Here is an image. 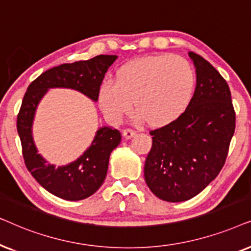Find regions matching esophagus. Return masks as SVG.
<instances>
[{
    "instance_id": "1",
    "label": "esophagus",
    "mask_w": 251,
    "mask_h": 251,
    "mask_svg": "<svg viewBox=\"0 0 251 251\" xmlns=\"http://www.w3.org/2000/svg\"><path fill=\"white\" fill-rule=\"evenodd\" d=\"M123 135L126 140H128L135 135V131H133V129H131V128H126L123 131Z\"/></svg>"
}]
</instances>
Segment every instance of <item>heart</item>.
<instances>
[{
    "instance_id": "heart-1",
    "label": "heart",
    "mask_w": 251,
    "mask_h": 251,
    "mask_svg": "<svg viewBox=\"0 0 251 251\" xmlns=\"http://www.w3.org/2000/svg\"><path fill=\"white\" fill-rule=\"evenodd\" d=\"M195 88V73L187 59L164 53L133 59L117 70L116 83L100 87L99 103L104 115L119 123L132 109L151 127L180 118Z\"/></svg>"
}]
</instances>
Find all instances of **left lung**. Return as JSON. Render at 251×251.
Returning a JSON list of instances; mask_svg holds the SVG:
<instances>
[{"label":"left lung","mask_w":251,"mask_h":251,"mask_svg":"<svg viewBox=\"0 0 251 251\" xmlns=\"http://www.w3.org/2000/svg\"><path fill=\"white\" fill-rule=\"evenodd\" d=\"M196 69L195 92L185 113L150 132L145 180L157 198L182 202L202 192L223 169L235 131L229 87L202 56L189 51Z\"/></svg>","instance_id":"1"}]
</instances>
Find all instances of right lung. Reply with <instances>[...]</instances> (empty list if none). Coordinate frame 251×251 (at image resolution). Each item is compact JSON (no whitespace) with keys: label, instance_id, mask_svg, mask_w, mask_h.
I'll return each instance as SVG.
<instances>
[{"label":"right lung","instance_id":"1","mask_svg":"<svg viewBox=\"0 0 251 251\" xmlns=\"http://www.w3.org/2000/svg\"><path fill=\"white\" fill-rule=\"evenodd\" d=\"M116 59V55H99L88 61L55 66L39 75L25 93L17 117V131L26 168L43 188L57 198L79 201L93 195L104 181L110 153L120 143L122 135L109 126L100 127L92 145L78 159L56 168L40 155L33 140L32 126L39 103L50 88L75 89L96 102L105 73Z\"/></svg>","mask_w":251,"mask_h":251}]
</instances>
